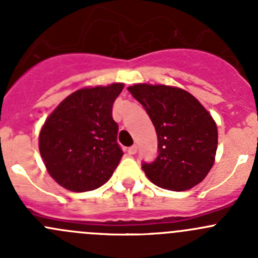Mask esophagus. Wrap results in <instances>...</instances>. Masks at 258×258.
<instances>
[{"instance_id": "1", "label": "esophagus", "mask_w": 258, "mask_h": 258, "mask_svg": "<svg viewBox=\"0 0 258 258\" xmlns=\"http://www.w3.org/2000/svg\"><path fill=\"white\" fill-rule=\"evenodd\" d=\"M127 152H128V155H135V153L137 152V146L136 145H134V146H131V147L128 148V150H127Z\"/></svg>"}]
</instances>
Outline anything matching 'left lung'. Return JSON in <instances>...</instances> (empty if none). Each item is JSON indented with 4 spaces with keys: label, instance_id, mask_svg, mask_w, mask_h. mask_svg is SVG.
Segmentation results:
<instances>
[{
    "label": "left lung",
    "instance_id": "left-lung-1",
    "mask_svg": "<svg viewBox=\"0 0 258 258\" xmlns=\"http://www.w3.org/2000/svg\"><path fill=\"white\" fill-rule=\"evenodd\" d=\"M128 92L144 106L157 134V157L142 162L156 186L186 191L210 172L217 150V127L187 91L163 85H135Z\"/></svg>",
    "mask_w": 258,
    "mask_h": 258
}]
</instances>
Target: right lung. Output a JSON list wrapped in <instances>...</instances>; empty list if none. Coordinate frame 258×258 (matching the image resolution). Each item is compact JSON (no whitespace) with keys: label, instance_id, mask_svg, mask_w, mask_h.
<instances>
[{"label":"right lung","instance_id":"obj_1","mask_svg":"<svg viewBox=\"0 0 258 258\" xmlns=\"http://www.w3.org/2000/svg\"><path fill=\"white\" fill-rule=\"evenodd\" d=\"M122 90V83L82 88L46 119L40 152L49 175L64 188L92 191L112 176L123 155L112 118L113 102Z\"/></svg>","mask_w":258,"mask_h":258}]
</instances>
